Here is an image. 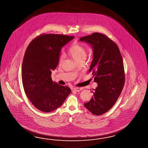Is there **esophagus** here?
Listing matches in <instances>:
<instances>
[{
  "instance_id": "obj_1",
  "label": "esophagus",
  "mask_w": 148,
  "mask_h": 148,
  "mask_svg": "<svg viewBox=\"0 0 148 148\" xmlns=\"http://www.w3.org/2000/svg\"><path fill=\"white\" fill-rule=\"evenodd\" d=\"M73 90H74V91H75L78 92V91H79L82 90V88H79V87L74 88L73 89Z\"/></svg>"
}]
</instances>
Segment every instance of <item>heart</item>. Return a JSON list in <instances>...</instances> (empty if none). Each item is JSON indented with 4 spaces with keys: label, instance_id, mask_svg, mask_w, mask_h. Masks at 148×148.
Masks as SVG:
<instances>
[{
    "label": "heart",
    "instance_id": "obj_1",
    "mask_svg": "<svg viewBox=\"0 0 148 148\" xmlns=\"http://www.w3.org/2000/svg\"><path fill=\"white\" fill-rule=\"evenodd\" d=\"M68 53L77 62L84 61L87 57V50L85 47L82 45L74 43L70 47L68 50ZM65 58V55L61 54L59 56V62L61 63Z\"/></svg>",
    "mask_w": 148,
    "mask_h": 148
}]
</instances>
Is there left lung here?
I'll list each match as a JSON object with an SVG mask.
<instances>
[{"instance_id": "left-lung-1", "label": "left lung", "mask_w": 148, "mask_h": 148, "mask_svg": "<svg viewBox=\"0 0 148 148\" xmlns=\"http://www.w3.org/2000/svg\"><path fill=\"white\" fill-rule=\"evenodd\" d=\"M93 48L94 58L89 69L97 87L84 106L94 115H101L115 104L125 82L123 58L116 44L104 34L94 33L82 37Z\"/></svg>"}]
</instances>
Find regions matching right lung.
I'll use <instances>...</instances> for the list:
<instances>
[{
	"label": "right lung",
	"instance_id": "1",
	"mask_svg": "<svg viewBox=\"0 0 148 148\" xmlns=\"http://www.w3.org/2000/svg\"><path fill=\"white\" fill-rule=\"evenodd\" d=\"M74 36L42 34L30 43L22 65V81L25 95L40 111L50 112L59 108L71 92L67 86L54 82L52 70L58 66L62 47Z\"/></svg>",
	"mask_w": 148,
	"mask_h": 148
}]
</instances>
